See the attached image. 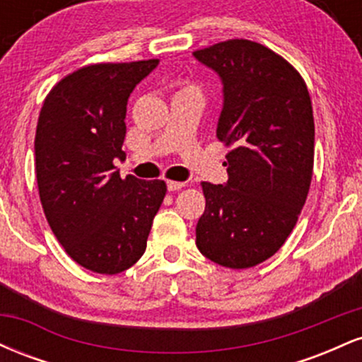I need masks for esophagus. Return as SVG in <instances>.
Listing matches in <instances>:
<instances>
[{"label": "esophagus", "mask_w": 362, "mask_h": 362, "mask_svg": "<svg viewBox=\"0 0 362 362\" xmlns=\"http://www.w3.org/2000/svg\"><path fill=\"white\" fill-rule=\"evenodd\" d=\"M167 187H168V190H170V192H177V190L184 189V187H185V184H184V182H175V180H168V182H167Z\"/></svg>", "instance_id": "esophagus-1"}]
</instances>
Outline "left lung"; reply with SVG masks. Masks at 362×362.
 Returning a JSON list of instances; mask_svg holds the SVG:
<instances>
[{"mask_svg":"<svg viewBox=\"0 0 362 362\" xmlns=\"http://www.w3.org/2000/svg\"><path fill=\"white\" fill-rule=\"evenodd\" d=\"M194 56L221 76L224 105L216 138L230 148L228 182H201L204 214L195 245L228 269H250L284 245L308 195L315 120L303 76L259 42L230 39Z\"/></svg>","mask_w":362,"mask_h":362,"instance_id":"obj_1","label":"left lung"}]
</instances>
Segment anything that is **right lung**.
Segmentation results:
<instances>
[{
    "instance_id": "right-lung-1",
    "label": "right lung",
    "mask_w": 362,
    "mask_h": 362,
    "mask_svg": "<svg viewBox=\"0 0 362 362\" xmlns=\"http://www.w3.org/2000/svg\"><path fill=\"white\" fill-rule=\"evenodd\" d=\"M158 59L97 62L66 74L44 98L35 175L45 218L64 252L91 272L127 271L146 250L163 180L120 178L126 107Z\"/></svg>"
}]
</instances>
